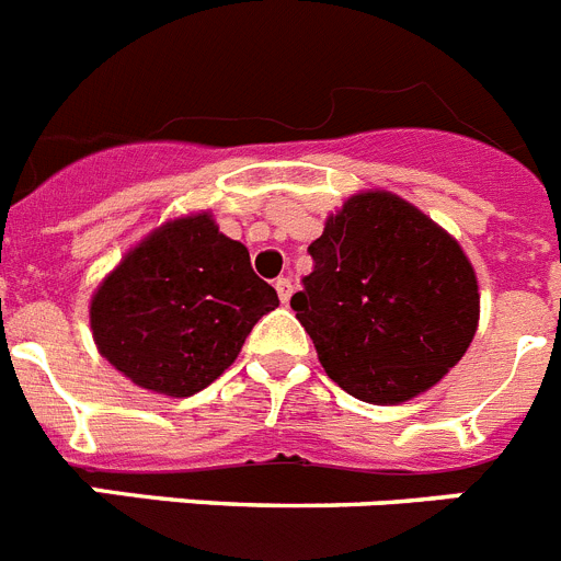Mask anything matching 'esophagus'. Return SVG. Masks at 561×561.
Segmentation results:
<instances>
[{
	"mask_svg": "<svg viewBox=\"0 0 561 561\" xmlns=\"http://www.w3.org/2000/svg\"><path fill=\"white\" fill-rule=\"evenodd\" d=\"M275 289H277V297H280V304H289L291 291H295V286H291L289 277H277Z\"/></svg>",
	"mask_w": 561,
	"mask_h": 561,
	"instance_id": "esophagus-1",
	"label": "esophagus"
}]
</instances>
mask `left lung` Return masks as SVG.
<instances>
[{
  "label": "left lung",
  "instance_id": "8db88e82",
  "mask_svg": "<svg viewBox=\"0 0 561 561\" xmlns=\"http://www.w3.org/2000/svg\"><path fill=\"white\" fill-rule=\"evenodd\" d=\"M314 261L291 309L325 374L370 404L438 385L480 317L478 277L460 244L388 191L351 196L311 241Z\"/></svg>",
  "mask_w": 561,
  "mask_h": 561
}]
</instances>
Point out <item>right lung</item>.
Segmentation results:
<instances>
[{"label": "right lung", "instance_id": "obj_1", "mask_svg": "<svg viewBox=\"0 0 561 561\" xmlns=\"http://www.w3.org/2000/svg\"><path fill=\"white\" fill-rule=\"evenodd\" d=\"M277 304L247 247L219 232L210 213H193L123 255L98 286L89 323L98 351L134 385L185 399L230 368Z\"/></svg>", "mask_w": 561, "mask_h": 561}]
</instances>
